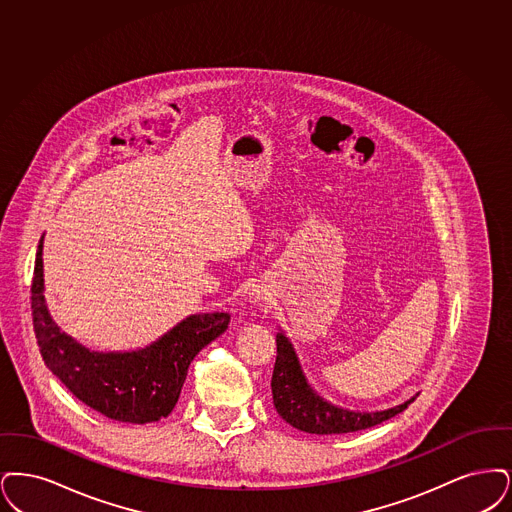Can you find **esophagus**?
<instances>
[{"instance_id":"1","label":"esophagus","mask_w":512,"mask_h":512,"mask_svg":"<svg viewBox=\"0 0 512 512\" xmlns=\"http://www.w3.org/2000/svg\"><path fill=\"white\" fill-rule=\"evenodd\" d=\"M248 294H250V296H252V300H254V302H262V300H266V296H264V294H266V292H264V290L258 289V287H256V285H254V287H252V290H250V292H248Z\"/></svg>"}]
</instances>
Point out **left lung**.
I'll return each mask as SVG.
<instances>
[{
  "label": "left lung",
  "mask_w": 512,
  "mask_h": 512,
  "mask_svg": "<svg viewBox=\"0 0 512 512\" xmlns=\"http://www.w3.org/2000/svg\"><path fill=\"white\" fill-rule=\"evenodd\" d=\"M277 359L271 377V394L277 413L290 426L308 434H348L384 423L407 409L419 394L382 411H352L319 396L304 375L289 336L277 333Z\"/></svg>",
  "instance_id": "1"
}]
</instances>
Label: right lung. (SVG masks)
Returning a JSON list of instances; mask_svg holds the SVG:
<instances>
[{
  "instance_id": "right-lung-1",
  "label": "right lung",
  "mask_w": 512,
  "mask_h": 512,
  "mask_svg": "<svg viewBox=\"0 0 512 512\" xmlns=\"http://www.w3.org/2000/svg\"><path fill=\"white\" fill-rule=\"evenodd\" d=\"M44 237L32 279L34 333L49 371L101 415L120 423H156L179 400L187 369L200 350L227 329L225 312L195 313L132 352H95L63 333L44 296Z\"/></svg>"
}]
</instances>
